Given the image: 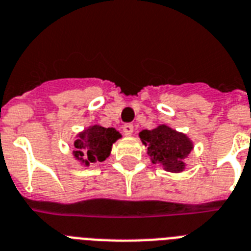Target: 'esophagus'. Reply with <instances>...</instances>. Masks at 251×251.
Listing matches in <instances>:
<instances>
[{"label": "esophagus", "mask_w": 251, "mask_h": 251, "mask_svg": "<svg viewBox=\"0 0 251 251\" xmlns=\"http://www.w3.org/2000/svg\"><path fill=\"white\" fill-rule=\"evenodd\" d=\"M122 129H124L125 135H131L132 131H134V126H132V124H125Z\"/></svg>", "instance_id": "esophagus-1"}]
</instances>
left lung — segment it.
<instances>
[{"instance_id":"obj_1","label":"left lung","mask_w":251,"mask_h":251,"mask_svg":"<svg viewBox=\"0 0 251 251\" xmlns=\"http://www.w3.org/2000/svg\"><path fill=\"white\" fill-rule=\"evenodd\" d=\"M153 164L162 165L168 172L179 173L184 169V160L192 151V142L182 132L161 125L153 130H143L139 134Z\"/></svg>"}]
</instances>
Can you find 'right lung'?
I'll use <instances>...</instances> for the list:
<instances>
[{
	"instance_id": "add662e5",
	"label": "right lung",
	"mask_w": 251,
	"mask_h": 251,
	"mask_svg": "<svg viewBox=\"0 0 251 251\" xmlns=\"http://www.w3.org/2000/svg\"><path fill=\"white\" fill-rule=\"evenodd\" d=\"M121 138V134L113 127H101L94 125L78 135L75 142L76 151L73 152L75 157L90 165V162H101L109 156L112 144Z\"/></svg>"
}]
</instances>
